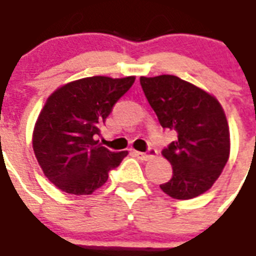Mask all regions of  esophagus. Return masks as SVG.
Instances as JSON below:
<instances>
[{"label":"esophagus","instance_id":"obj_1","mask_svg":"<svg viewBox=\"0 0 256 256\" xmlns=\"http://www.w3.org/2000/svg\"><path fill=\"white\" fill-rule=\"evenodd\" d=\"M134 155L137 156L138 159H141V160H150V159L158 155V150H154V148H150L148 152H137V150H134Z\"/></svg>","mask_w":256,"mask_h":256}]
</instances>
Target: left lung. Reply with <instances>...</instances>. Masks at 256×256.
<instances>
[{
  "label": "left lung",
  "instance_id": "left-lung-1",
  "mask_svg": "<svg viewBox=\"0 0 256 256\" xmlns=\"http://www.w3.org/2000/svg\"><path fill=\"white\" fill-rule=\"evenodd\" d=\"M141 88L163 128L177 132V141L162 150L172 177L163 192L188 200L208 190L229 159L230 138L218 100L176 75L141 76Z\"/></svg>",
  "mask_w": 256,
  "mask_h": 256
}]
</instances>
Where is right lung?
I'll use <instances>...</instances> for the list:
<instances>
[{"instance_id": "1", "label": "right lung", "mask_w": 256, "mask_h": 256, "mask_svg": "<svg viewBox=\"0 0 256 256\" xmlns=\"http://www.w3.org/2000/svg\"><path fill=\"white\" fill-rule=\"evenodd\" d=\"M134 76H90L58 88L49 96L34 128L32 148L48 180L63 192L90 194L128 156L111 152L96 137Z\"/></svg>"}]
</instances>
